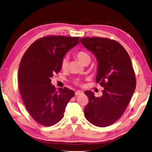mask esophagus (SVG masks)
I'll list each match as a JSON object with an SVG mask.
<instances>
[{
    "instance_id": "1",
    "label": "esophagus",
    "mask_w": 152,
    "mask_h": 152,
    "mask_svg": "<svg viewBox=\"0 0 152 152\" xmlns=\"http://www.w3.org/2000/svg\"><path fill=\"white\" fill-rule=\"evenodd\" d=\"M82 94V92H81V91H76V92H75V95L76 96H78L80 94Z\"/></svg>"
}]
</instances>
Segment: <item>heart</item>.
<instances>
[{"mask_svg":"<svg viewBox=\"0 0 152 152\" xmlns=\"http://www.w3.org/2000/svg\"><path fill=\"white\" fill-rule=\"evenodd\" d=\"M76 56L77 57L80 61L82 64H89L91 61V56L90 55L87 53L85 51H79L76 54ZM69 65V58L68 56H65L63 58L61 63V66L63 70H66L68 68Z\"/></svg>","mask_w":152,"mask_h":152,"instance_id":"1","label":"heart"}]
</instances>
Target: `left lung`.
I'll return each instance as SVG.
<instances>
[{
	"label": "left lung",
	"mask_w": 152,
	"mask_h": 152,
	"mask_svg": "<svg viewBox=\"0 0 152 152\" xmlns=\"http://www.w3.org/2000/svg\"><path fill=\"white\" fill-rule=\"evenodd\" d=\"M80 41L96 56V82L104 87L100 97H96L90 90L86 91L89 102L84 108V115L93 125L108 126L122 116L136 89L131 59L125 48L114 40L92 37Z\"/></svg>",
	"instance_id": "8db88e82"
}]
</instances>
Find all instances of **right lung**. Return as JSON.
<instances>
[{"mask_svg":"<svg viewBox=\"0 0 152 152\" xmlns=\"http://www.w3.org/2000/svg\"><path fill=\"white\" fill-rule=\"evenodd\" d=\"M79 37L49 36L33 42L22 58L18 86L27 110L33 119L45 126L62 120L73 90L51 84V78L61 70L64 55L79 44Z\"/></svg>","mask_w":152,"mask_h":152,"instance_id":"right-lung-1","label":"right lung"}]
</instances>
